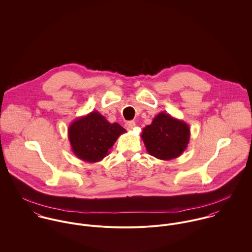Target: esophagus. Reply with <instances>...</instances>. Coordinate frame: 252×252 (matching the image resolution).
I'll use <instances>...</instances> for the list:
<instances>
[{"mask_svg": "<svg viewBox=\"0 0 252 252\" xmlns=\"http://www.w3.org/2000/svg\"><path fill=\"white\" fill-rule=\"evenodd\" d=\"M135 126H136V123H135V121H133V120L127 121L126 124H125V127H126L127 130H133V129L135 128Z\"/></svg>", "mask_w": 252, "mask_h": 252, "instance_id": "obj_1", "label": "esophagus"}]
</instances>
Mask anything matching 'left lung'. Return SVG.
Listing matches in <instances>:
<instances>
[{"instance_id": "1", "label": "left lung", "mask_w": 252, "mask_h": 252, "mask_svg": "<svg viewBox=\"0 0 252 252\" xmlns=\"http://www.w3.org/2000/svg\"><path fill=\"white\" fill-rule=\"evenodd\" d=\"M141 138L147 152L160 160L178 158L190 141L189 125L166 112L158 113L143 129Z\"/></svg>"}]
</instances>
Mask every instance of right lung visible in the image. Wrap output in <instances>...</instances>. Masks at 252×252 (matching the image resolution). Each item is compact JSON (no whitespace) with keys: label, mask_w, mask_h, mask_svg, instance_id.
Instances as JSON below:
<instances>
[{"label":"right lung","mask_w":252,"mask_h":252,"mask_svg":"<svg viewBox=\"0 0 252 252\" xmlns=\"http://www.w3.org/2000/svg\"><path fill=\"white\" fill-rule=\"evenodd\" d=\"M126 130L118 123H109L99 111L73 120L68 129L72 153L82 161L96 163L108 155L116 140Z\"/></svg>","instance_id":"add662e5"}]
</instances>
